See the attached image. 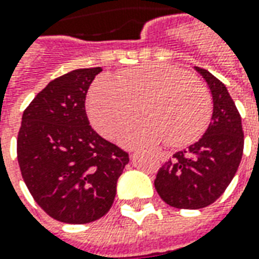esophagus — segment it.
<instances>
[{
    "mask_svg": "<svg viewBox=\"0 0 259 259\" xmlns=\"http://www.w3.org/2000/svg\"><path fill=\"white\" fill-rule=\"evenodd\" d=\"M160 158L162 161H167L168 160V155L167 154H160Z\"/></svg>",
    "mask_w": 259,
    "mask_h": 259,
    "instance_id": "1",
    "label": "esophagus"
}]
</instances>
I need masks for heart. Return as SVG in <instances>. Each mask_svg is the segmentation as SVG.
Instances as JSON below:
<instances>
[{
  "instance_id": "obj_1",
  "label": "heart",
  "mask_w": 259,
  "mask_h": 259,
  "mask_svg": "<svg viewBox=\"0 0 259 259\" xmlns=\"http://www.w3.org/2000/svg\"><path fill=\"white\" fill-rule=\"evenodd\" d=\"M146 117L119 136L124 147H154L168 142L185 146L203 133L210 117L206 87L180 67L146 64L120 74L117 81L98 78L88 94L92 124L106 139L115 137L137 111Z\"/></svg>"
}]
</instances>
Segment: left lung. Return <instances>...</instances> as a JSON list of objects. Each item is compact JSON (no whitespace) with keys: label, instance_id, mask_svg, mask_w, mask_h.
Segmentation results:
<instances>
[{"label":"left lung","instance_id":"8db88e82","mask_svg":"<svg viewBox=\"0 0 259 259\" xmlns=\"http://www.w3.org/2000/svg\"><path fill=\"white\" fill-rule=\"evenodd\" d=\"M195 70L210 90V123L198 142L160 168L154 181L160 198L177 209H202L218 200L234 178L244 150L241 116L226 85L205 68Z\"/></svg>","mask_w":259,"mask_h":259}]
</instances>
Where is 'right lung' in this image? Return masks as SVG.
<instances>
[{
    "label": "right lung",
    "instance_id": "add662e5",
    "mask_svg": "<svg viewBox=\"0 0 259 259\" xmlns=\"http://www.w3.org/2000/svg\"><path fill=\"white\" fill-rule=\"evenodd\" d=\"M101 67L50 81L22 115L16 151L22 178L50 218L85 224L105 216L129 155L90 126L85 97Z\"/></svg>",
    "mask_w": 259,
    "mask_h": 259
}]
</instances>
